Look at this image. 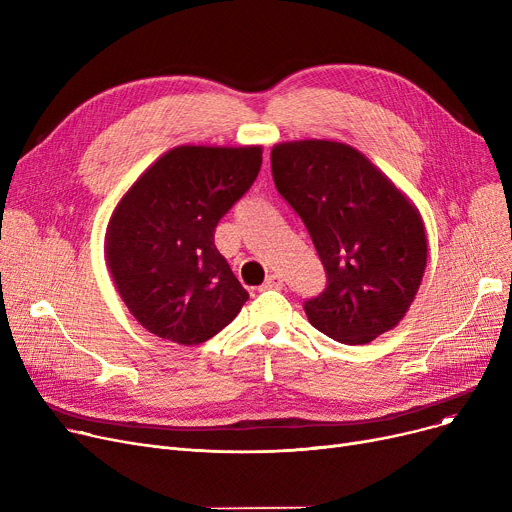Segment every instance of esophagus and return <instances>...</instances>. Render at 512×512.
I'll use <instances>...</instances> for the list:
<instances>
[{"label":"esophagus","instance_id":"obj_1","mask_svg":"<svg viewBox=\"0 0 512 512\" xmlns=\"http://www.w3.org/2000/svg\"><path fill=\"white\" fill-rule=\"evenodd\" d=\"M282 286H284V280H282L280 276H276V274L267 276V278H265V282L261 284V288H265V290H267V288H276V290H280Z\"/></svg>","mask_w":512,"mask_h":512}]
</instances>
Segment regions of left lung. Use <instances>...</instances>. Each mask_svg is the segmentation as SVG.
Returning <instances> with one entry per match:
<instances>
[{
  "mask_svg": "<svg viewBox=\"0 0 512 512\" xmlns=\"http://www.w3.org/2000/svg\"><path fill=\"white\" fill-rule=\"evenodd\" d=\"M272 174L328 274L326 290L305 303L311 326L344 344L396 328L427 265L415 203L361 151L338 141L278 143Z\"/></svg>",
  "mask_w": 512,
  "mask_h": 512,
  "instance_id": "8db88e82",
  "label": "left lung"
}]
</instances>
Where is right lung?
Returning <instances> with one entry per match:
<instances>
[{
  "label": "right lung",
  "instance_id": "right-lung-1",
  "mask_svg": "<svg viewBox=\"0 0 512 512\" xmlns=\"http://www.w3.org/2000/svg\"><path fill=\"white\" fill-rule=\"evenodd\" d=\"M261 145H180L122 195L105 230V263L124 305L151 334L195 346L224 330L249 292L213 245L226 211L261 168Z\"/></svg>",
  "mask_w": 512,
  "mask_h": 512
}]
</instances>
